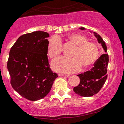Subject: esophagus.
<instances>
[{
	"label": "esophagus",
	"instance_id": "esophagus-1",
	"mask_svg": "<svg viewBox=\"0 0 124 124\" xmlns=\"http://www.w3.org/2000/svg\"><path fill=\"white\" fill-rule=\"evenodd\" d=\"M66 76V74H62V73H58V76Z\"/></svg>",
	"mask_w": 124,
	"mask_h": 124
}]
</instances>
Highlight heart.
Listing matches in <instances>:
<instances>
[{"label":"heart","mask_w":124,"mask_h":124,"mask_svg":"<svg viewBox=\"0 0 124 124\" xmlns=\"http://www.w3.org/2000/svg\"><path fill=\"white\" fill-rule=\"evenodd\" d=\"M68 40L76 46L71 53L72 58L61 57L53 61L51 63L54 70L63 73H73L82 68H87L95 63L99 56V50L94 42L87 41V38L81 34H73L67 37ZM62 43L57 35L52 36L49 39L47 46L48 55L52 59L57 58L61 54Z\"/></svg>","instance_id":"b5f03b06"}]
</instances>
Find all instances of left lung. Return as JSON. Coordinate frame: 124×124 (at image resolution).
Masks as SVG:
<instances>
[{
  "label": "left lung",
  "instance_id": "left-lung-1",
  "mask_svg": "<svg viewBox=\"0 0 124 124\" xmlns=\"http://www.w3.org/2000/svg\"><path fill=\"white\" fill-rule=\"evenodd\" d=\"M85 30V28H80ZM94 35L99 43L102 44L103 50L106 53L107 47L102 37L96 33ZM109 62V55L107 53L102 54L94 64V67L83 73L78 74L80 81L78 86L73 88L74 92L81 96H92L98 93L103 87L107 78V67Z\"/></svg>",
  "mask_w": 124,
  "mask_h": 124
}]
</instances>
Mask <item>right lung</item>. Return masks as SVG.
Returning <instances> with one entry per match:
<instances>
[{
    "instance_id": "right-lung-1",
    "label": "right lung",
    "mask_w": 124,
    "mask_h": 124,
    "mask_svg": "<svg viewBox=\"0 0 124 124\" xmlns=\"http://www.w3.org/2000/svg\"><path fill=\"white\" fill-rule=\"evenodd\" d=\"M49 34L35 31L19 37L9 52L7 67L10 84L20 95L32 101L50 92L58 77L50 67L47 56Z\"/></svg>"
}]
</instances>
